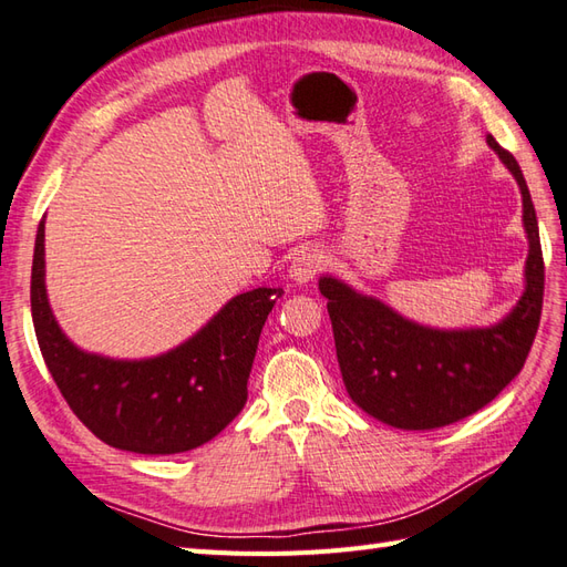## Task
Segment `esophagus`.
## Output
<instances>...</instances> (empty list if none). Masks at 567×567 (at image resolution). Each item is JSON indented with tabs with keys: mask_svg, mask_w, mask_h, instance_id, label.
I'll list each match as a JSON object with an SVG mask.
<instances>
[{
	"mask_svg": "<svg viewBox=\"0 0 567 567\" xmlns=\"http://www.w3.org/2000/svg\"><path fill=\"white\" fill-rule=\"evenodd\" d=\"M324 267V255L318 247H303L298 251L291 261V269H288V276L296 284H308L316 279V276L322 271Z\"/></svg>",
	"mask_w": 567,
	"mask_h": 567,
	"instance_id": "1",
	"label": "esophagus"
}]
</instances>
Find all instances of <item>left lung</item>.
<instances>
[{
	"mask_svg": "<svg viewBox=\"0 0 567 567\" xmlns=\"http://www.w3.org/2000/svg\"><path fill=\"white\" fill-rule=\"evenodd\" d=\"M487 145L522 188L529 237L524 296L505 320L475 330H432L332 276L320 279L349 398L398 430H436L485 408L524 369L534 344L544 306L536 210L517 159L493 135H487Z\"/></svg>",
	"mask_w": 567,
	"mask_h": 567,
	"instance_id": "8db88e82",
	"label": "left lung"
}]
</instances>
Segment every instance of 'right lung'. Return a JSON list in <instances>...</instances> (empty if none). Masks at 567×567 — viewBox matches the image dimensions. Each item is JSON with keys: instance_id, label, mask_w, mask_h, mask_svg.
I'll return each instance as SVG.
<instances>
[{"instance_id": "add662e5", "label": "right lung", "mask_w": 567, "mask_h": 567, "mask_svg": "<svg viewBox=\"0 0 567 567\" xmlns=\"http://www.w3.org/2000/svg\"><path fill=\"white\" fill-rule=\"evenodd\" d=\"M45 223L35 235L31 316L45 367L80 422L133 454H182L210 442L247 402L261 327L284 288L235 296L206 327L167 354L116 361L86 354L62 334L45 296Z\"/></svg>"}]
</instances>
